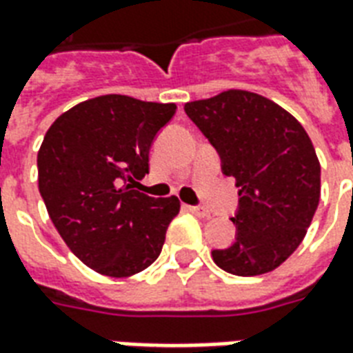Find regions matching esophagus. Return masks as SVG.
Returning a JSON list of instances; mask_svg holds the SVG:
<instances>
[{"mask_svg": "<svg viewBox=\"0 0 353 353\" xmlns=\"http://www.w3.org/2000/svg\"><path fill=\"white\" fill-rule=\"evenodd\" d=\"M187 209L190 212H194V214H198V216H209V211H207L205 207H201V205H187Z\"/></svg>", "mask_w": 353, "mask_h": 353, "instance_id": "obj_1", "label": "esophagus"}]
</instances>
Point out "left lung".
<instances>
[{
  "instance_id": "left-lung-1",
  "label": "left lung",
  "mask_w": 353,
  "mask_h": 353,
  "mask_svg": "<svg viewBox=\"0 0 353 353\" xmlns=\"http://www.w3.org/2000/svg\"><path fill=\"white\" fill-rule=\"evenodd\" d=\"M185 112L235 177V242L212 261L235 276L272 272L307 233L320 200L313 142L290 112L248 90H225L185 103Z\"/></svg>"
}]
</instances>
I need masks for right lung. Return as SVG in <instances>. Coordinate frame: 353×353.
<instances>
[{"mask_svg":"<svg viewBox=\"0 0 353 353\" xmlns=\"http://www.w3.org/2000/svg\"><path fill=\"white\" fill-rule=\"evenodd\" d=\"M176 103L107 94L51 123L39 150V190L51 222L77 259L128 278L157 259L179 200L134 190L150 172V148Z\"/></svg>","mask_w":353,"mask_h":353,"instance_id":"add662e5","label":"right lung"}]
</instances>
